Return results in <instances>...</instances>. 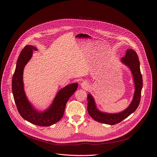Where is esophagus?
<instances>
[{
    "label": "esophagus",
    "mask_w": 157,
    "mask_h": 157,
    "mask_svg": "<svg viewBox=\"0 0 157 157\" xmlns=\"http://www.w3.org/2000/svg\"><path fill=\"white\" fill-rule=\"evenodd\" d=\"M81 86L83 89H88L89 88V83L87 81H83L81 83Z\"/></svg>",
    "instance_id": "34e87169"
}]
</instances>
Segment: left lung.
<instances>
[{
    "instance_id": "8db88e82",
    "label": "left lung",
    "mask_w": 157,
    "mask_h": 157,
    "mask_svg": "<svg viewBox=\"0 0 157 157\" xmlns=\"http://www.w3.org/2000/svg\"><path fill=\"white\" fill-rule=\"evenodd\" d=\"M121 62L130 69L133 75L135 85V92L133 99L129 106L124 111L118 113H107L101 112L97 108L94 97L91 94H88L87 97L88 112L90 116L98 122L111 125L117 124L134 113L140 103L143 88V78L141 70H140L139 58L136 52L132 49H127L125 56L121 58Z\"/></svg>"
}]
</instances>
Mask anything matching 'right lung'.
Here are the masks:
<instances>
[{"label":"right lung","instance_id":"1","mask_svg":"<svg viewBox=\"0 0 157 157\" xmlns=\"http://www.w3.org/2000/svg\"><path fill=\"white\" fill-rule=\"evenodd\" d=\"M36 49L34 46L27 45L21 52L12 79V92L16 108L23 119L38 126L48 127L62 118L66 104L76 91L78 84L72 83L62 88L49 108L43 112L37 111L27 99L23 82L24 67L31 59L33 50Z\"/></svg>","mask_w":157,"mask_h":157}]
</instances>
